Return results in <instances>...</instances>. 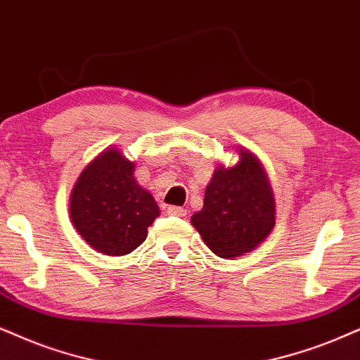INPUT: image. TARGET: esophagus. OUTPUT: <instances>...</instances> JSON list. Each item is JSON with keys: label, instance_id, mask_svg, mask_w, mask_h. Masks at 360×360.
Returning <instances> with one entry per match:
<instances>
[{"label": "esophagus", "instance_id": "34e87169", "mask_svg": "<svg viewBox=\"0 0 360 360\" xmlns=\"http://www.w3.org/2000/svg\"><path fill=\"white\" fill-rule=\"evenodd\" d=\"M167 214H169V216L184 217L186 216V209L181 207V206H169V207H167Z\"/></svg>", "mask_w": 360, "mask_h": 360}]
</instances>
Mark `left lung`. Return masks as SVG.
Instances as JSON below:
<instances>
[{"label":"left lung","instance_id":"1","mask_svg":"<svg viewBox=\"0 0 360 360\" xmlns=\"http://www.w3.org/2000/svg\"><path fill=\"white\" fill-rule=\"evenodd\" d=\"M191 221L216 256L238 257L257 248L276 224L274 195L261 162L240 151L234 167H217L204 206Z\"/></svg>","mask_w":360,"mask_h":360}]
</instances>
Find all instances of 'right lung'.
Listing matches in <instances>:
<instances>
[{
  "instance_id": "right-lung-1",
  "label": "right lung",
  "mask_w": 360,
  "mask_h": 360,
  "mask_svg": "<svg viewBox=\"0 0 360 360\" xmlns=\"http://www.w3.org/2000/svg\"><path fill=\"white\" fill-rule=\"evenodd\" d=\"M134 165L117 149L99 154L76 181L70 214L91 248L106 256H124L144 243L159 216L156 201L136 183Z\"/></svg>"
}]
</instances>
